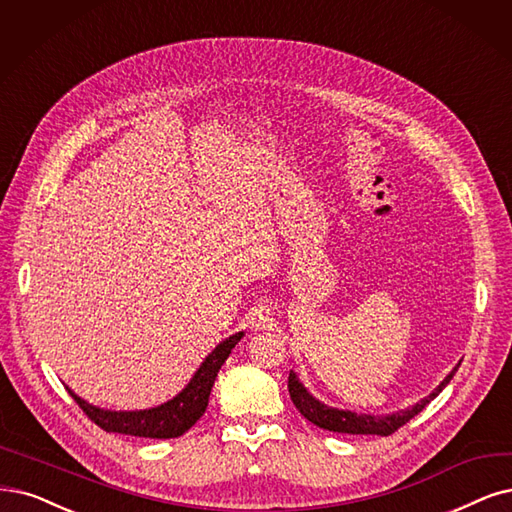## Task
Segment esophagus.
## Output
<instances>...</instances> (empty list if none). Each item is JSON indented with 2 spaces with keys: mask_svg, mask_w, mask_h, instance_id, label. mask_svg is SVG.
<instances>
[{
  "mask_svg": "<svg viewBox=\"0 0 512 512\" xmlns=\"http://www.w3.org/2000/svg\"><path fill=\"white\" fill-rule=\"evenodd\" d=\"M251 325H253L255 329H270V327L274 325L272 310L266 308V306H261V308L253 310V312H251Z\"/></svg>",
  "mask_w": 512,
  "mask_h": 512,
  "instance_id": "obj_1",
  "label": "esophagus"
}]
</instances>
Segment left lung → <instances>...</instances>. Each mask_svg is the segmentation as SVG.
Instances as JSON below:
<instances>
[{"label": "left lung", "mask_w": 512, "mask_h": 512, "mask_svg": "<svg viewBox=\"0 0 512 512\" xmlns=\"http://www.w3.org/2000/svg\"><path fill=\"white\" fill-rule=\"evenodd\" d=\"M458 367L453 369L439 384V388L434 390L430 396H426V399L415 403L409 409L396 411L392 415H365V413H352V411H344V409L327 407L325 403L316 401L314 396L299 384L293 371L289 373V394H291V401L297 407V411L304 415L308 422L316 424L318 428L333 430V432H346V434H382V437H388V434L396 432L401 426H405L411 418H415V415H418L432 399H437L439 392L451 382V377L458 371Z\"/></svg>", "instance_id": "obj_1"}]
</instances>
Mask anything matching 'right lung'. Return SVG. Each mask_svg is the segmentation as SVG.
I'll return each mask as SVG.
<instances>
[{
	"label": "right lung",
	"instance_id": "right-lung-1",
	"mask_svg": "<svg viewBox=\"0 0 512 512\" xmlns=\"http://www.w3.org/2000/svg\"><path fill=\"white\" fill-rule=\"evenodd\" d=\"M242 335L244 333H236L232 337H227L225 342H221L211 354L204 358V363L200 365L196 375L189 380V384L175 396V399L154 409L105 411L94 405H88L86 401L80 399L78 394H73L69 388L67 390L88 418L107 432H120V434H130V437H145V439H177L185 430L192 428L200 420V415L206 411L208 396H211L215 377L221 365L227 361V356H230L232 348L242 339Z\"/></svg>",
	"mask_w": 512,
	"mask_h": 512
}]
</instances>
